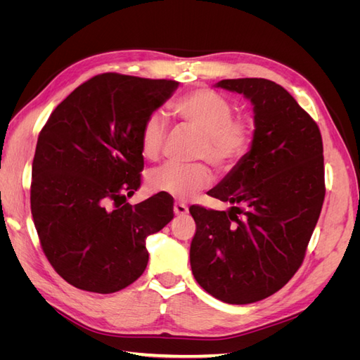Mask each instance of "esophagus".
Instances as JSON below:
<instances>
[{
    "mask_svg": "<svg viewBox=\"0 0 360 360\" xmlns=\"http://www.w3.org/2000/svg\"><path fill=\"white\" fill-rule=\"evenodd\" d=\"M188 212H189V209H188L186 204H183V202H176V204H174V213H176V214L183 216V214H186Z\"/></svg>",
    "mask_w": 360,
    "mask_h": 360,
    "instance_id": "obj_1",
    "label": "esophagus"
}]
</instances>
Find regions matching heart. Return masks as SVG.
Listing matches in <instances>:
<instances>
[{
  "mask_svg": "<svg viewBox=\"0 0 360 360\" xmlns=\"http://www.w3.org/2000/svg\"><path fill=\"white\" fill-rule=\"evenodd\" d=\"M174 118L201 135L197 159H204L219 171H231L246 159L254 147L252 118L234 115L230 99L212 89L184 93L169 105ZM167 138L165 120L158 112L148 114L139 129V151L155 160ZM210 184V172L201 163L192 167L163 165L150 172L147 186L151 192L186 200Z\"/></svg>",
  "mask_w": 360,
  "mask_h": 360,
  "instance_id": "heart-1",
  "label": "heart"
}]
</instances>
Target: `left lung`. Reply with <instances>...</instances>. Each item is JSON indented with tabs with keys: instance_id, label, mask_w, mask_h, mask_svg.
Wrapping results in <instances>:
<instances>
[{
	"instance_id": "left-lung-1",
	"label": "left lung",
	"mask_w": 360,
	"mask_h": 360,
	"mask_svg": "<svg viewBox=\"0 0 360 360\" xmlns=\"http://www.w3.org/2000/svg\"><path fill=\"white\" fill-rule=\"evenodd\" d=\"M217 86L252 102L255 141L240 165L209 191L231 209L191 205L197 224L191 267L213 297L246 304L281 290L303 263L326 195L323 139L279 84L243 78Z\"/></svg>"
}]
</instances>
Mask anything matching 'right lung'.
Here are the masks:
<instances>
[{
  "label": "right lung",
  "mask_w": 360,
  "mask_h": 360,
  "mask_svg": "<svg viewBox=\"0 0 360 360\" xmlns=\"http://www.w3.org/2000/svg\"><path fill=\"white\" fill-rule=\"evenodd\" d=\"M179 86L102 73L75 89L41 127L32 160L31 214L51 266L70 285L110 294L148 263L146 240L174 217L167 193L130 205L141 186L144 118Z\"/></svg>",
  "instance_id": "obj_1"
}]
</instances>
